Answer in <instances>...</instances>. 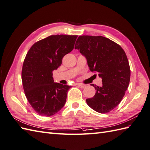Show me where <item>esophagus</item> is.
Masks as SVG:
<instances>
[{
  "mask_svg": "<svg viewBox=\"0 0 150 150\" xmlns=\"http://www.w3.org/2000/svg\"><path fill=\"white\" fill-rule=\"evenodd\" d=\"M77 86L79 87L80 88H82V89L86 88V86L85 84H83V83H78Z\"/></svg>",
  "mask_w": 150,
  "mask_h": 150,
  "instance_id": "1",
  "label": "esophagus"
}]
</instances>
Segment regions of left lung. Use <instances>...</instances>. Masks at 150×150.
Masks as SVG:
<instances>
[{"instance_id":"obj_1","label":"left lung","mask_w":150,"mask_h":150,"mask_svg":"<svg viewBox=\"0 0 150 150\" xmlns=\"http://www.w3.org/2000/svg\"><path fill=\"white\" fill-rule=\"evenodd\" d=\"M75 49L86 57L89 69L98 73L101 87L92 84L96 93L86 102L94 110L105 114L116 107L129 85L130 68L125 51L120 45L101 36H80Z\"/></svg>"}]
</instances>
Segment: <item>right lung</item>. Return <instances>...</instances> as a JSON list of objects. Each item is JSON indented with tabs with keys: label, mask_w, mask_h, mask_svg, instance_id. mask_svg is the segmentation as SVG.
<instances>
[{
	"label": "right lung",
	"mask_w": 150,
	"mask_h": 150,
	"mask_svg": "<svg viewBox=\"0 0 150 150\" xmlns=\"http://www.w3.org/2000/svg\"><path fill=\"white\" fill-rule=\"evenodd\" d=\"M76 35H52L30 47L24 59L22 81L28 102L36 113L51 116L64 107L71 86L54 82L52 71L74 48Z\"/></svg>",
	"instance_id": "obj_1"
}]
</instances>
